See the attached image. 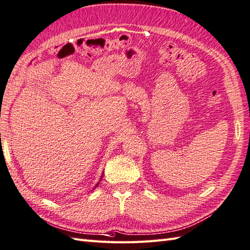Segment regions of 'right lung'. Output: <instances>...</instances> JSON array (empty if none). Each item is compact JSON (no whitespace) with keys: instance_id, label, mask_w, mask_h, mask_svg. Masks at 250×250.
Segmentation results:
<instances>
[{"instance_id":"add662e5","label":"right lung","mask_w":250,"mask_h":250,"mask_svg":"<svg viewBox=\"0 0 250 250\" xmlns=\"http://www.w3.org/2000/svg\"><path fill=\"white\" fill-rule=\"evenodd\" d=\"M102 177H103V175H102V176H101V178H100V180H99V181H101V179H102ZM98 185H99V182H98V183H97V184H96V187H95V188H97V187H98Z\"/></svg>"}]
</instances>
